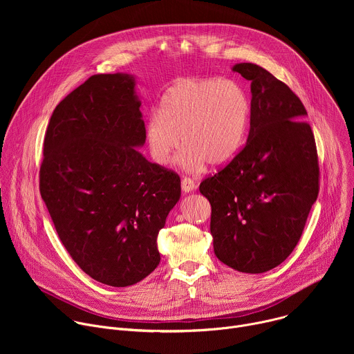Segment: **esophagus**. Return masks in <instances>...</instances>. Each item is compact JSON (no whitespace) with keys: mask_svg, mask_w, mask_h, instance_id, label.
Segmentation results:
<instances>
[{"mask_svg":"<svg viewBox=\"0 0 354 354\" xmlns=\"http://www.w3.org/2000/svg\"><path fill=\"white\" fill-rule=\"evenodd\" d=\"M196 189V183L193 182V179H190V178H187V176H185V178H182V190L183 192H192V190H194Z\"/></svg>","mask_w":354,"mask_h":354,"instance_id":"34e87169","label":"esophagus"}]
</instances>
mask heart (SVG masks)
Here are the masks:
<instances>
[{
  "mask_svg": "<svg viewBox=\"0 0 354 354\" xmlns=\"http://www.w3.org/2000/svg\"><path fill=\"white\" fill-rule=\"evenodd\" d=\"M250 115L249 99L231 80L185 78L172 85L161 99L160 112L145 123L149 156L167 165L180 145L178 162L197 171L207 162L227 164L243 142Z\"/></svg>",
  "mask_w": 354,
  "mask_h": 354,
  "instance_id": "obj_1",
  "label": "heart"
}]
</instances>
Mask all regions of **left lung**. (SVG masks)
<instances>
[{"mask_svg": "<svg viewBox=\"0 0 354 354\" xmlns=\"http://www.w3.org/2000/svg\"><path fill=\"white\" fill-rule=\"evenodd\" d=\"M232 71L250 81L249 136L198 189L212 205L216 257L263 273L288 258L304 231L319 192L317 144L304 105L283 81L252 63Z\"/></svg>", "mask_w": 354, "mask_h": 354, "instance_id": "obj_1", "label": "left lung"}]
</instances>
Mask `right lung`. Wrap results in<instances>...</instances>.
Wrapping results in <instances>:
<instances>
[{"instance_id":"1","label":"right lung","mask_w":354,"mask_h":354,"mask_svg":"<svg viewBox=\"0 0 354 354\" xmlns=\"http://www.w3.org/2000/svg\"><path fill=\"white\" fill-rule=\"evenodd\" d=\"M129 74H96L50 118L39 189L59 238L93 280L127 287L160 261L157 236L180 197L176 172L147 161Z\"/></svg>"}]
</instances>
